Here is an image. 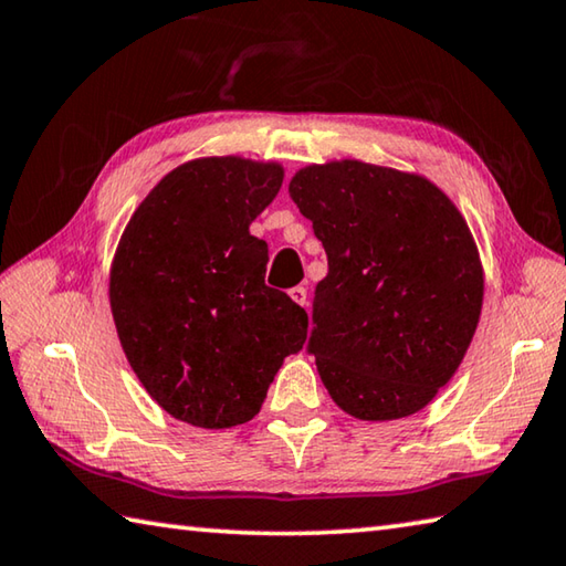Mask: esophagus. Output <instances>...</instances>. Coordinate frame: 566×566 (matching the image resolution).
Listing matches in <instances>:
<instances>
[{
    "label": "esophagus",
    "instance_id": "obj_1",
    "mask_svg": "<svg viewBox=\"0 0 566 566\" xmlns=\"http://www.w3.org/2000/svg\"><path fill=\"white\" fill-rule=\"evenodd\" d=\"M289 295L293 298V303H298V305H305V303H308V291H305L303 285H295V289H291V291H289Z\"/></svg>",
    "mask_w": 566,
    "mask_h": 566
}]
</instances>
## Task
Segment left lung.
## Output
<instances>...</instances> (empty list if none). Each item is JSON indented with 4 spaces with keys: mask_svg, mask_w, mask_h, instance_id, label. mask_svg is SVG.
<instances>
[{
    "mask_svg": "<svg viewBox=\"0 0 566 566\" xmlns=\"http://www.w3.org/2000/svg\"><path fill=\"white\" fill-rule=\"evenodd\" d=\"M289 193L328 255L308 353L358 420H400L450 382L478 331L484 273L448 193L424 176L355 158L313 164Z\"/></svg>",
    "mask_w": 566,
    "mask_h": 566,
    "instance_id": "1",
    "label": "left lung"
}]
</instances>
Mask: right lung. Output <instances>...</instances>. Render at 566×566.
I'll return each mask as SVG.
<instances>
[{
  "instance_id": "add662e5",
  "label": "right lung",
  "mask_w": 566,
  "mask_h": 566,
  "mask_svg": "<svg viewBox=\"0 0 566 566\" xmlns=\"http://www.w3.org/2000/svg\"><path fill=\"white\" fill-rule=\"evenodd\" d=\"M281 184V164L193 158L148 191L114 253L108 301L126 360L193 428L253 420L308 335V313L265 285L268 245L248 231Z\"/></svg>"
}]
</instances>
